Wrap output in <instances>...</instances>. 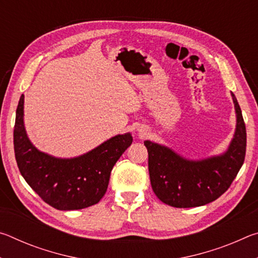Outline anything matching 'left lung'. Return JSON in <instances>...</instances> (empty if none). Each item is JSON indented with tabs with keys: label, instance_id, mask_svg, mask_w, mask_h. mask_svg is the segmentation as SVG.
Listing matches in <instances>:
<instances>
[{
	"label": "left lung",
	"instance_id": "8db88e82",
	"mask_svg": "<svg viewBox=\"0 0 258 258\" xmlns=\"http://www.w3.org/2000/svg\"><path fill=\"white\" fill-rule=\"evenodd\" d=\"M233 99L237 126L224 154L200 160L186 159L168 147L145 141L149 160L152 190L161 202L176 208L203 206L216 200L229 189L246 156V126L241 109Z\"/></svg>",
	"mask_w": 258,
	"mask_h": 258
}]
</instances>
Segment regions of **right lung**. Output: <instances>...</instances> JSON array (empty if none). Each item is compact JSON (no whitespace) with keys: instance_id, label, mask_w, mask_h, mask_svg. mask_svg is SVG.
<instances>
[{"instance_id":"1","label":"right lung","mask_w":258,"mask_h":258,"mask_svg":"<svg viewBox=\"0 0 258 258\" xmlns=\"http://www.w3.org/2000/svg\"><path fill=\"white\" fill-rule=\"evenodd\" d=\"M24 94L16 111L14 146L17 165L29 186L50 206L74 211L98 204L107 191L110 173L131 146V133L118 134L75 158H55L37 150L24 125Z\"/></svg>"}]
</instances>
